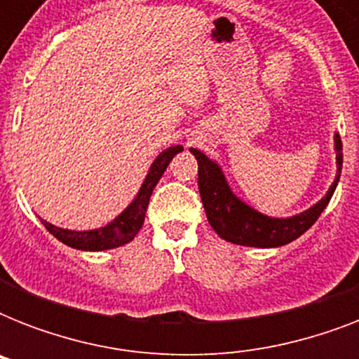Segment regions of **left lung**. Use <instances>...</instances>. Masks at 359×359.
<instances>
[{"mask_svg": "<svg viewBox=\"0 0 359 359\" xmlns=\"http://www.w3.org/2000/svg\"><path fill=\"white\" fill-rule=\"evenodd\" d=\"M334 141L335 162H337V175H335L334 184L330 186L326 196L317 205L290 218H270V216L257 212L255 208H251L244 201H240L231 191L224 171L218 163L205 156L201 151L190 149L199 165L197 184H199V194H201L203 207H205L210 227L227 242L251 245V248H279L304 235L323 214L339 182L341 168H343V143H341L339 134H335Z\"/></svg>", "mask_w": 359, "mask_h": 359, "instance_id": "8db88e82", "label": "left lung"}]
</instances>
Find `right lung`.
I'll list each match as a JSON object with an SVG mask.
<instances>
[{
  "mask_svg": "<svg viewBox=\"0 0 359 359\" xmlns=\"http://www.w3.org/2000/svg\"><path fill=\"white\" fill-rule=\"evenodd\" d=\"M180 151H182V145L169 147L163 152H160L156 160L152 162L151 169H149V173H147L145 180H143V184H141L134 201L130 203L128 207L124 208L114 222H109L108 225H104L100 229L69 231L48 224L44 219H42V224L59 242H63V244L70 245V248H76V250L102 251L128 244L130 240H134V236L143 227L147 207H149V199H151L154 186L158 184V180L163 175V171L168 169L169 162L173 160L175 154H179Z\"/></svg>",
  "mask_w": 359,
  "mask_h": 359,
  "instance_id": "add662e5",
  "label": "right lung"
}]
</instances>
